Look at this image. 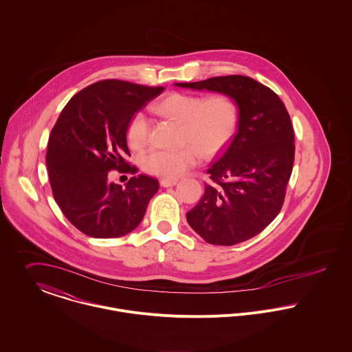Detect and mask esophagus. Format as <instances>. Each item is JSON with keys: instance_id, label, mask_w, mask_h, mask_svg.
Listing matches in <instances>:
<instances>
[{"instance_id": "obj_1", "label": "esophagus", "mask_w": 352, "mask_h": 352, "mask_svg": "<svg viewBox=\"0 0 352 352\" xmlns=\"http://www.w3.org/2000/svg\"><path fill=\"white\" fill-rule=\"evenodd\" d=\"M178 182V179H168V178H163L160 179V186L163 188H168V186H174Z\"/></svg>"}]
</instances>
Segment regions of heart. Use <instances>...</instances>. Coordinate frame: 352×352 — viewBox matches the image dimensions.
<instances>
[{
	"label": "heart",
	"mask_w": 352,
	"mask_h": 352,
	"mask_svg": "<svg viewBox=\"0 0 352 352\" xmlns=\"http://www.w3.org/2000/svg\"><path fill=\"white\" fill-rule=\"evenodd\" d=\"M154 111L159 116L181 121V142L174 150L154 148L142 157L143 168L154 175L174 179L198 163L201 157L219 154L234 138L239 124V109L226 94L202 98L195 94L174 91L162 98ZM150 121L142 112L135 113L126 126L129 147L139 150L148 140Z\"/></svg>",
	"instance_id": "1"
}]
</instances>
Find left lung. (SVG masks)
Here are the masks:
<instances>
[{
	"label": "left lung",
	"instance_id": "obj_1",
	"mask_svg": "<svg viewBox=\"0 0 352 352\" xmlns=\"http://www.w3.org/2000/svg\"><path fill=\"white\" fill-rule=\"evenodd\" d=\"M234 98L239 125L231 143L206 170L209 184L189 226L206 243L234 245L261 234L282 209L294 163V131L273 90L244 76L175 83Z\"/></svg>",
	"mask_w": 352,
	"mask_h": 352
}]
</instances>
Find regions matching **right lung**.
Segmentation results:
<instances>
[{"label": "right lung", "mask_w": 352, "mask_h": 352, "mask_svg": "<svg viewBox=\"0 0 352 352\" xmlns=\"http://www.w3.org/2000/svg\"><path fill=\"white\" fill-rule=\"evenodd\" d=\"M163 90L104 79L82 89L60 112L50 133L45 162L54 198L80 232L120 237L143 220L159 182L136 175L138 167L125 160L126 126ZM111 169L133 174L125 188L107 179Z\"/></svg>", "instance_id": "right-lung-1"}]
</instances>
